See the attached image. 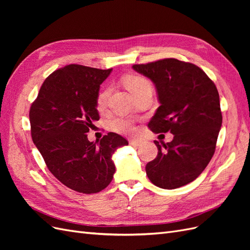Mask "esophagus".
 I'll return each instance as SVG.
<instances>
[{
    "mask_svg": "<svg viewBox=\"0 0 250 250\" xmlns=\"http://www.w3.org/2000/svg\"><path fill=\"white\" fill-rule=\"evenodd\" d=\"M129 144H130L132 147H139V146L142 145V142L138 141V140H130Z\"/></svg>",
    "mask_w": 250,
    "mask_h": 250,
    "instance_id": "1",
    "label": "esophagus"
}]
</instances>
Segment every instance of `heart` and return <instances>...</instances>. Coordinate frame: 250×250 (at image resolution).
I'll return each mask as SVG.
<instances>
[{"instance_id":"heart-1","label":"heart","mask_w":250,"mask_h":250,"mask_svg":"<svg viewBox=\"0 0 250 250\" xmlns=\"http://www.w3.org/2000/svg\"><path fill=\"white\" fill-rule=\"evenodd\" d=\"M150 83L148 82L147 79L141 76H129L125 80V86L126 88L129 90L131 94L138 92L141 88L149 86ZM109 95V88L106 87L102 89L101 92L98 95L97 98V106L99 108L104 107L105 103H106V100ZM112 129L119 132V133H123V134H133L137 131V128H135L134 122L129 119L126 118H118L116 120H113V122L111 124Z\"/></svg>"}]
</instances>
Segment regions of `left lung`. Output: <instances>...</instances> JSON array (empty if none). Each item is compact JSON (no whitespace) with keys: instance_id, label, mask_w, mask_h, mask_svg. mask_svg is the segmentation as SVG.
Listing matches in <instances>:
<instances>
[{"instance_id":"1","label":"left lung","mask_w":250,"mask_h":250,"mask_svg":"<svg viewBox=\"0 0 250 250\" xmlns=\"http://www.w3.org/2000/svg\"><path fill=\"white\" fill-rule=\"evenodd\" d=\"M132 69L154 83L161 106L148 127L170 131V143L154 141L157 156L146 166L151 183L173 190L192 183L213 157L222 126L220 99L215 83L200 67L166 58Z\"/></svg>"}]
</instances>
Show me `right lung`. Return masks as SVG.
<instances>
[{"label": "right lung", "mask_w": 250, "mask_h": 250, "mask_svg": "<svg viewBox=\"0 0 250 250\" xmlns=\"http://www.w3.org/2000/svg\"><path fill=\"white\" fill-rule=\"evenodd\" d=\"M112 69L69 64L43 81L30 108L32 141L48 169L72 190L94 194L106 188L116 172L112 154L128 142L108 132L89 142L87 132L100 119L97 98Z\"/></svg>", "instance_id": "right-lung-1"}]
</instances>
